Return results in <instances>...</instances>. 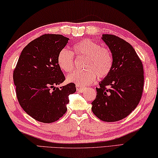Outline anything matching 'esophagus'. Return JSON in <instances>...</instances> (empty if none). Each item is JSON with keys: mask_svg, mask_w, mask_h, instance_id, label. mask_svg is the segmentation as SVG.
Masks as SVG:
<instances>
[{"mask_svg": "<svg viewBox=\"0 0 158 158\" xmlns=\"http://www.w3.org/2000/svg\"><path fill=\"white\" fill-rule=\"evenodd\" d=\"M76 89H77V91H78L80 92H84V91L86 88L85 87H78V86H76Z\"/></svg>", "mask_w": 158, "mask_h": 158, "instance_id": "1", "label": "esophagus"}]
</instances>
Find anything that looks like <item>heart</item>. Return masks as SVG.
I'll use <instances>...</instances> for the list:
<instances>
[{"instance_id":"obj_1","label":"heart","mask_w":158,"mask_h":158,"mask_svg":"<svg viewBox=\"0 0 158 158\" xmlns=\"http://www.w3.org/2000/svg\"><path fill=\"white\" fill-rule=\"evenodd\" d=\"M74 55L85 59L83 71H76L67 76V81L78 87H85L94 82L97 76L104 78L110 73L113 65L112 53L108 48L90 39L82 40L73 46ZM57 64L62 71L69 73L74 69L73 54L64 48L59 52Z\"/></svg>"}]
</instances>
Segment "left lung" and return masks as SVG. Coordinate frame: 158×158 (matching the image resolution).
I'll return each mask as SVG.
<instances>
[{
  "label": "left lung",
  "instance_id": "obj_1",
  "mask_svg": "<svg viewBox=\"0 0 158 158\" xmlns=\"http://www.w3.org/2000/svg\"><path fill=\"white\" fill-rule=\"evenodd\" d=\"M102 39L112 53L113 65L96 88L92 110L100 120L116 122L130 115L140 102L144 83L143 64L132 46L122 38L103 34Z\"/></svg>",
  "mask_w": 158,
  "mask_h": 158
}]
</instances>
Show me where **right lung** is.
<instances>
[{"mask_svg":"<svg viewBox=\"0 0 158 158\" xmlns=\"http://www.w3.org/2000/svg\"><path fill=\"white\" fill-rule=\"evenodd\" d=\"M69 38L59 34H44L23 49L14 70L13 80L19 104L28 115L44 123L58 120L67 110L69 96L76 85L56 87L65 81L57 64L59 52Z\"/></svg>","mask_w":158,"mask_h":158,"instance_id":"right-lung-1","label":"right lung"}]
</instances>
